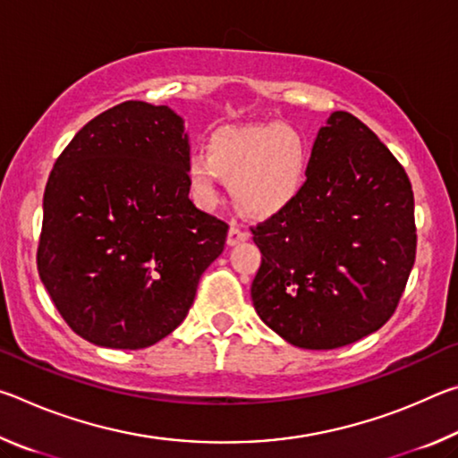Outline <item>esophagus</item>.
Here are the masks:
<instances>
[{
	"instance_id": "esophagus-1",
	"label": "esophagus",
	"mask_w": 458,
	"mask_h": 458,
	"mask_svg": "<svg viewBox=\"0 0 458 458\" xmlns=\"http://www.w3.org/2000/svg\"><path fill=\"white\" fill-rule=\"evenodd\" d=\"M244 240H248V232L240 230L236 224H232L230 230H228V238H226V244L228 246H236L240 242H244Z\"/></svg>"
}]
</instances>
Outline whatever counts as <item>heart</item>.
Here are the masks:
<instances>
[{
	"label": "heart",
	"mask_w": 458,
	"mask_h": 458,
	"mask_svg": "<svg viewBox=\"0 0 458 458\" xmlns=\"http://www.w3.org/2000/svg\"><path fill=\"white\" fill-rule=\"evenodd\" d=\"M185 175L193 199L212 208L218 201V177L230 182L236 210L252 220L273 218L303 190L307 147L299 131L281 123L222 129L208 155L191 153Z\"/></svg>",
	"instance_id": "b5f03b06"
}]
</instances>
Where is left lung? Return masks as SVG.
<instances>
[{
  "label": "left lung",
  "instance_id": "1",
  "mask_svg": "<svg viewBox=\"0 0 458 458\" xmlns=\"http://www.w3.org/2000/svg\"><path fill=\"white\" fill-rule=\"evenodd\" d=\"M252 234L260 319L303 350H335L396 311L416 259L412 185L374 131L335 111L317 133L303 190Z\"/></svg>",
  "mask_w": 458,
  "mask_h": 458
}]
</instances>
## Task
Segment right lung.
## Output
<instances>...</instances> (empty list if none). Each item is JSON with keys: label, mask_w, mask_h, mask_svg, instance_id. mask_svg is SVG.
I'll list each match as a JSON object with an SVG mask.
<instances>
[{"label": "right lung", "mask_w": 458, "mask_h": 458, "mask_svg": "<svg viewBox=\"0 0 458 458\" xmlns=\"http://www.w3.org/2000/svg\"><path fill=\"white\" fill-rule=\"evenodd\" d=\"M183 121L127 100L74 135L44 191L38 273L62 319L111 350H143L180 325L228 224L188 198Z\"/></svg>", "instance_id": "obj_1"}]
</instances>
